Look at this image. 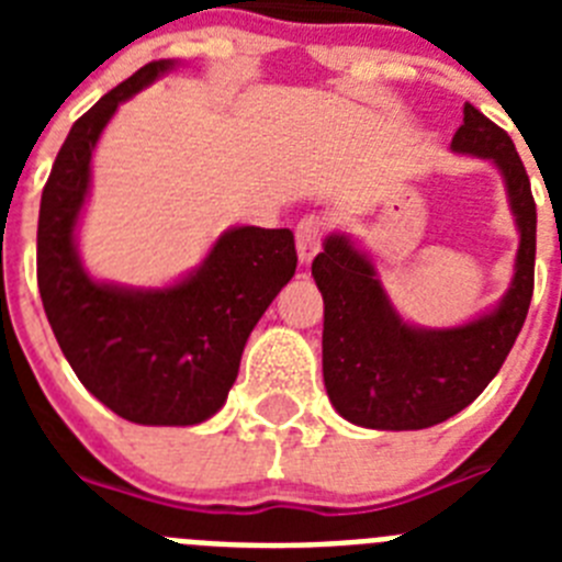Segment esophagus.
Instances as JSON below:
<instances>
[{"label":"esophagus","mask_w":562,"mask_h":562,"mask_svg":"<svg viewBox=\"0 0 562 562\" xmlns=\"http://www.w3.org/2000/svg\"><path fill=\"white\" fill-rule=\"evenodd\" d=\"M321 241H324V220L321 216H304L295 227V247L301 265H310L312 258L321 250Z\"/></svg>","instance_id":"1"}]
</instances>
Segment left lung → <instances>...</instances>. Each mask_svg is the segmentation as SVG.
<instances>
[{
    "instance_id": "left-lung-1",
    "label": "left lung",
    "mask_w": 562,
    "mask_h": 562,
    "mask_svg": "<svg viewBox=\"0 0 562 562\" xmlns=\"http://www.w3.org/2000/svg\"><path fill=\"white\" fill-rule=\"evenodd\" d=\"M450 148L493 160L504 177L520 233L513 284L470 324L419 329L394 310L371 258L331 233L312 261L324 295V382L337 414L360 428L422 430L464 411L498 374L532 304L538 211L513 137L464 103Z\"/></svg>"
}]
</instances>
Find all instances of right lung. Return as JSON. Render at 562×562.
<instances>
[{
	"instance_id": "1",
	"label": "right lung",
	"mask_w": 562,
	"mask_h": 562,
	"mask_svg": "<svg viewBox=\"0 0 562 562\" xmlns=\"http://www.w3.org/2000/svg\"><path fill=\"white\" fill-rule=\"evenodd\" d=\"M173 69L151 61L69 128L38 207V292L89 394L137 425H200L225 405L258 317L295 276L286 227H231L202 267L162 290L103 284L83 270L76 225L98 137L123 101Z\"/></svg>"
}]
</instances>
